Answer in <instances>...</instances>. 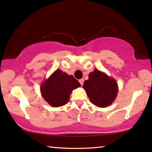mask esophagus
Returning a JSON list of instances; mask_svg holds the SVG:
<instances>
[{
  "mask_svg": "<svg viewBox=\"0 0 152 152\" xmlns=\"http://www.w3.org/2000/svg\"><path fill=\"white\" fill-rule=\"evenodd\" d=\"M79 83H80V84L81 85V86H83V83H84V80L83 79V78H82V79H80Z\"/></svg>",
  "mask_w": 152,
  "mask_h": 152,
  "instance_id": "34e87169",
  "label": "esophagus"
}]
</instances>
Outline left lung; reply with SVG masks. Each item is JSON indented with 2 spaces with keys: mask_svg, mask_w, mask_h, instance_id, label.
<instances>
[{
  "mask_svg": "<svg viewBox=\"0 0 152 152\" xmlns=\"http://www.w3.org/2000/svg\"><path fill=\"white\" fill-rule=\"evenodd\" d=\"M83 88L91 103L100 108H106L112 104L118 92L116 81L98 69L89 74Z\"/></svg>",
  "mask_w": 152,
  "mask_h": 152,
  "instance_id": "left-lung-1",
  "label": "left lung"
}]
</instances>
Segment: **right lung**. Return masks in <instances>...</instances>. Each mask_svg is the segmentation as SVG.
I'll use <instances>...</instances> for the list:
<instances>
[{"label":"right lung","instance_id":"obj_1","mask_svg":"<svg viewBox=\"0 0 152 152\" xmlns=\"http://www.w3.org/2000/svg\"><path fill=\"white\" fill-rule=\"evenodd\" d=\"M80 84L73 76L58 69L41 86L44 99L53 107L65 105L69 99V94Z\"/></svg>","mask_w":152,"mask_h":152}]
</instances>
